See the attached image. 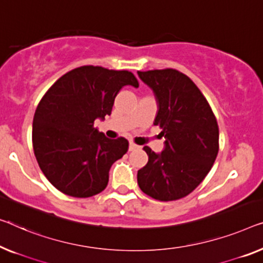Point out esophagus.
<instances>
[{
  "label": "esophagus",
  "instance_id": "1",
  "mask_svg": "<svg viewBox=\"0 0 263 263\" xmlns=\"http://www.w3.org/2000/svg\"><path fill=\"white\" fill-rule=\"evenodd\" d=\"M138 147H139L138 145H136L135 143H130V145H128V150H130V151L136 150V148H138Z\"/></svg>",
  "mask_w": 263,
  "mask_h": 263
}]
</instances>
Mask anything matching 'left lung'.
<instances>
[{
    "label": "left lung",
    "mask_w": 263,
    "mask_h": 263,
    "mask_svg": "<svg viewBox=\"0 0 263 263\" xmlns=\"http://www.w3.org/2000/svg\"><path fill=\"white\" fill-rule=\"evenodd\" d=\"M155 93L154 125L162 128L164 148L156 154L148 146L146 165L138 170L140 190L158 201L185 197L197 187L218 154V125L209 103L194 81L178 70L138 72Z\"/></svg>",
    "instance_id": "1"
}]
</instances>
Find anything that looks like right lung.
Instances as JSON below:
<instances>
[{
  "instance_id": "1",
  "label": "right lung",
  "mask_w": 263,
  "mask_h": 263,
  "mask_svg": "<svg viewBox=\"0 0 263 263\" xmlns=\"http://www.w3.org/2000/svg\"><path fill=\"white\" fill-rule=\"evenodd\" d=\"M138 87L128 70L81 66L58 79L33 119L34 155L46 178L73 197H91L107 186L112 164L127 152L123 137L108 139L93 126L111 115L124 86Z\"/></svg>"
}]
</instances>
